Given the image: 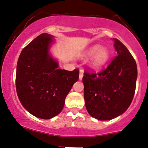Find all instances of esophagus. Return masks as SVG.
I'll list each match as a JSON object with an SVG mask.
<instances>
[{"mask_svg":"<svg viewBox=\"0 0 148 148\" xmlns=\"http://www.w3.org/2000/svg\"><path fill=\"white\" fill-rule=\"evenodd\" d=\"M82 77H83V71H82V70H80V71H79V80H82Z\"/></svg>","mask_w":148,"mask_h":148,"instance_id":"obj_1","label":"esophagus"}]
</instances>
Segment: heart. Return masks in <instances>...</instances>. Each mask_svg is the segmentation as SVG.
<instances>
[{
  "instance_id": "obj_1",
  "label": "heart",
  "mask_w": 148,
  "mask_h": 148,
  "mask_svg": "<svg viewBox=\"0 0 148 148\" xmlns=\"http://www.w3.org/2000/svg\"><path fill=\"white\" fill-rule=\"evenodd\" d=\"M79 58L82 60H87L90 58L89 66L94 70H98L108 62L110 58V52L106 46L101 47L99 44H94L79 54Z\"/></svg>"
}]
</instances>
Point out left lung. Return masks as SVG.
I'll return each instance as SVG.
<instances>
[{"instance_id": "left-lung-1", "label": "left lung", "mask_w": 148, "mask_h": 148, "mask_svg": "<svg viewBox=\"0 0 148 148\" xmlns=\"http://www.w3.org/2000/svg\"><path fill=\"white\" fill-rule=\"evenodd\" d=\"M117 56L99 74L85 73L82 82L87 111L98 120H110L126 111L134 98L137 66L128 49L113 38Z\"/></svg>"}]
</instances>
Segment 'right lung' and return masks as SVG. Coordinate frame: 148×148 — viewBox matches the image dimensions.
<instances>
[{
  "mask_svg": "<svg viewBox=\"0 0 148 148\" xmlns=\"http://www.w3.org/2000/svg\"><path fill=\"white\" fill-rule=\"evenodd\" d=\"M54 37L43 33L21 51L16 71V90L25 109L43 119L58 115L64 107L66 96L79 79V71L59 69L51 54Z\"/></svg>",
  "mask_w": 148,
  "mask_h": 148,
  "instance_id": "obj_1",
  "label": "right lung"
}]
</instances>
